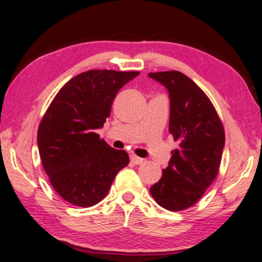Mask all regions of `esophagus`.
Listing matches in <instances>:
<instances>
[{"mask_svg": "<svg viewBox=\"0 0 262 262\" xmlns=\"http://www.w3.org/2000/svg\"><path fill=\"white\" fill-rule=\"evenodd\" d=\"M130 160H132L134 164H136V165H141V164L144 161L143 158H140V157H137V156H135V155H132V156H130Z\"/></svg>", "mask_w": 262, "mask_h": 262, "instance_id": "obj_1", "label": "esophagus"}]
</instances>
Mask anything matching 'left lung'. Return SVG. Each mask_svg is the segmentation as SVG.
<instances>
[{
	"mask_svg": "<svg viewBox=\"0 0 262 262\" xmlns=\"http://www.w3.org/2000/svg\"><path fill=\"white\" fill-rule=\"evenodd\" d=\"M149 77L168 90V128L180 143L150 193L166 210L182 211L196 204L216 178L225 129L210 98L187 75L167 71Z\"/></svg>",
	"mask_w": 262,
	"mask_h": 262,
	"instance_id": "obj_1",
	"label": "left lung"
}]
</instances>
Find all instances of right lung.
Listing matches in <instances>:
<instances>
[{"mask_svg":"<svg viewBox=\"0 0 262 262\" xmlns=\"http://www.w3.org/2000/svg\"><path fill=\"white\" fill-rule=\"evenodd\" d=\"M140 72L92 70L63 85L37 130L42 165L52 188L73 205L90 207L106 196L116 175L129 163L96 133L110 117L112 102Z\"/></svg>","mask_w":262,"mask_h":262,"instance_id":"1","label":"right lung"}]
</instances>
